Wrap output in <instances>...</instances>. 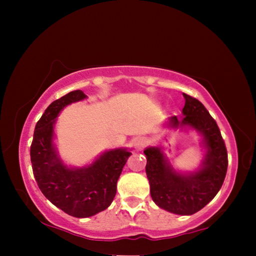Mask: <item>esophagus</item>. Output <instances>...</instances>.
I'll list each match as a JSON object with an SVG mask.
<instances>
[{
	"label": "esophagus",
	"instance_id": "esophagus-1",
	"mask_svg": "<svg viewBox=\"0 0 256 256\" xmlns=\"http://www.w3.org/2000/svg\"><path fill=\"white\" fill-rule=\"evenodd\" d=\"M144 138H136V148L138 150H141L142 148H144Z\"/></svg>",
	"mask_w": 256,
	"mask_h": 256
}]
</instances>
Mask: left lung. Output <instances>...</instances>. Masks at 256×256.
Wrapping results in <instances>:
<instances>
[{
  "label": "left lung",
  "instance_id": "1",
  "mask_svg": "<svg viewBox=\"0 0 256 256\" xmlns=\"http://www.w3.org/2000/svg\"><path fill=\"white\" fill-rule=\"evenodd\" d=\"M184 116H172V128L188 126L203 136L206 148L200 170L183 175L172 170L159 148L144 150L146 172L150 183V194L158 206L176 214H193L214 198L224 184L228 167L224 141L214 118L196 98L183 94Z\"/></svg>",
  "mask_w": 256,
  "mask_h": 256
}]
</instances>
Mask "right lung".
<instances>
[{
  "mask_svg": "<svg viewBox=\"0 0 256 256\" xmlns=\"http://www.w3.org/2000/svg\"><path fill=\"white\" fill-rule=\"evenodd\" d=\"M86 96L74 90L46 108L34 128L30 160L42 193L66 214L86 218L107 209L116 194V184L131 152L125 149L106 151L84 168H68L53 146L55 118L64 107Z\"/></svg>",
  "mask_w": 256,
  "mask_h": 256,
  "instance_id": "obj_1",
  "label": "right lung"
}]
</instances>
